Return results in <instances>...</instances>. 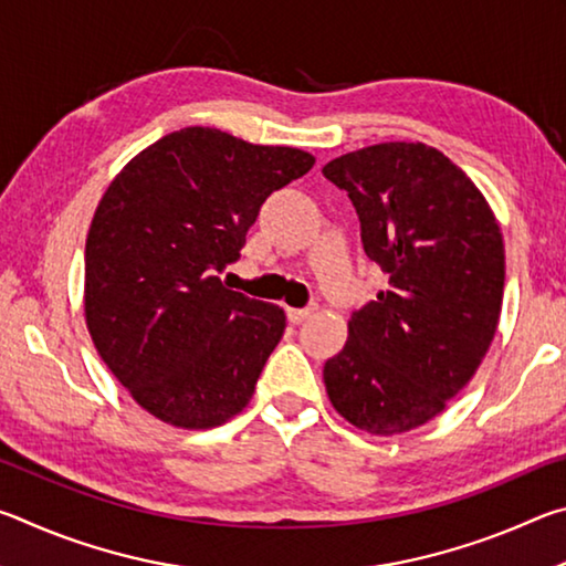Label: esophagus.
<instances>
[{"mask_svg": "<svg viewBox=\"0 0 566 566\" xmlns=\"http://www.w3.org/2000/svg\"><path fill=\"white\" fill-rule=\"evenodd\" d=\"M312 312L314 306H306V310H294V306H290V310H286V319L292 324H302L306 317H312Z\"/></svg>", "mask_w": 566, "mask_h": 566, "instance_id": "obj_1", "label": "esophagus"}]
</instances>
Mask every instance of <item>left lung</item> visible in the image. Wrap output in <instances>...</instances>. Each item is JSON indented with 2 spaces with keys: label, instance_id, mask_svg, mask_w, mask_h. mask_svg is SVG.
I'll list each match as a JSON object with an SVG mask.
<instances>
[{
  "label": "left lung",
  "instance_id": "8db88e82",
  "mask_svg": "<svg viewBox=\"0 0 566 566\" xmlns=\"http://www.w3.org/2000/svg\"><path fill=\"white\" fill-rule=\"evenodd\" d=\"M359 214L389 284L324 364L332 407L375 437L427 424L474 377L504 294V239L482 191L421 142H381L324 165Z\"/></svg>",
  "mask_w": 566,
  "mask_h": 566
}]
</instances>
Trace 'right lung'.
<instances>
[{
	"mask_svg": "<svg viewBox=\"0 0 566 566\" xmlns=\"http://www.w3.org/2000/svg\"><path fill=\"white\" fill-rule=\"evenodd\" d=\"M312 167L304 149L185 127L109 181L84 249V319L151 417L212 429L249 405L286 317L217 272L239 256L264 199Z\"/></svg>",
	"mask_w": 566,
	"mask_h": 566,
	"instance_id": "add662e5",
	"label": "right lung"
}]
</instances>
